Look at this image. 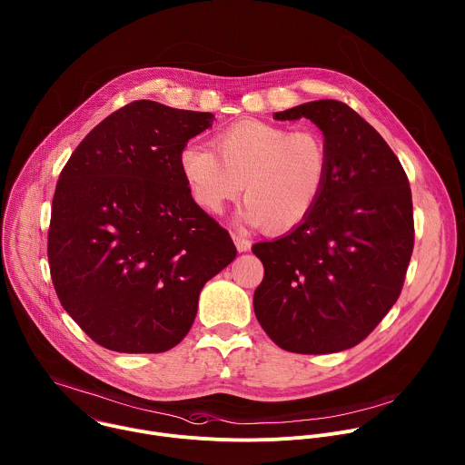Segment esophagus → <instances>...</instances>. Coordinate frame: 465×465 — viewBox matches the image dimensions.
<instances>
[{
    "instance_id": "esophagus-1",
    "label": "esophagus",
    "mask_w": 465,
    "mask_h": 465,
    "mask_svg": "<svg viewBox=\"0 0 465 465\" xmlns=\"http://www.w3.org/2000/svg\"><path fill=\"white\" fill-rule=\"evenodd\" d=\"M232 239H233V242H235V246H237V252H248L250 248H252V242L248 241V239H244V237H241V235H232Z\"/></svg>"
}]
</instances>
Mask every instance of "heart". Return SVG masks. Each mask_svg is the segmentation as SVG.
Wrapping results in <instances>:
<instances>
[{
  "label": "heart",
  "instance_id": "b5f03b06",
  "mask_svg": "<svg viewBox=\"0 0 465 465\" xmlns=\"http://www.w3.org/2000/svg\"><path fill=\"white\" fill-rule=\"evenodd\" d=\"M213 147L186 143L179 151L188 193L208 213H221L244 184L246 219L286 233L311 217L323 197L331 157L312 129L239 120L213 136Z\"/></svg>",
  "mask_w": 465,
  "mask_h": 465
}]
</instances>
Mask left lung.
<instances>
[{
    "label": "left lung",
    "instance_id": "obj_1",
    "mask_svg": "<svg viewBox=\"0 0 465 465\" xmlns=\"http://www.w3.org/2000/svg\"><path fill=\"white\" fill-rule=\"evenodd\" d=\"M273 118L314 122L331 170L311 217L252 246L264 266L255 318L288 352H341L376 329L401 292L414 244L409 181L381 134L343 102H306Z\"/></svg>",
    "mask_w": 465,
    "mask_h": 465
}]
</instances>
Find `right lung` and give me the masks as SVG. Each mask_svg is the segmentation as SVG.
Returning <instances> with one entry per match:
<instances>
[{
  "label": "right lung",
  "mask_w": 465,
  "mask_h": 465,
  "mask_svg": "<svg viewBox=\"0 0 465 465\" xmlns=\"http://www.w3.org/2000/svg\"><path fill=\"white\" fill-rule=\"evenodd\" d=\"M213 118L131 102L80 142L60 173L47 244L53 284L65 312L109 351L179 345L203 286L237 255L179 170V151Z\"/></svg>",
  "instance_id": "add662e5"
}]
</instances>
